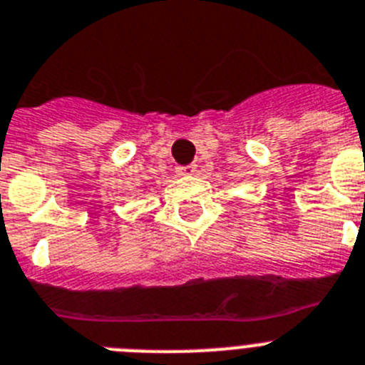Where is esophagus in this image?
I'll return each mask as SVG.
<instances>
[{"mask_svg": "<svg viewBox=\"0 0 365 365\" xmlns=\"http://www.w3.org/2000/svg\"><path fill=\"white\" fill-rule=\"evenodd\" d=\"M195 165H185V167H178L176 173H178V176H191V174H195Z\"/></svg>", "mask_w": 365, "mask_h": 365, "instance_id": "esophagus-1", "label": "esophagus"}]
</instances>
